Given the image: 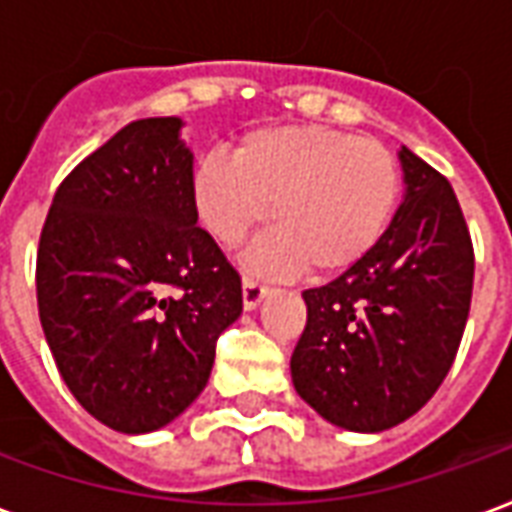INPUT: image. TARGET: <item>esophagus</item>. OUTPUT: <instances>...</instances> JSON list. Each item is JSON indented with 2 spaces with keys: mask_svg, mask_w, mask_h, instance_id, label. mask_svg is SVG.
<instances>
[{
  "mask_svg": "<svg viewBox=\"0 0 512 512\" xmlns=\"http://www.w3.org/2000/svg\"><path fill=\"white\" fill-rule=\"evenodd\" d=\"M267 294H270V289L264 283H259L256 278H242V305H245V311H253Z\"/></svg>",
  "mask_w": 512,
  "mask_h": 512,
  "instance_id": "34e87169",
  "label": "esophagus"
}]
</instances>
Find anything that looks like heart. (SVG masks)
Wrapping results in <instances>:
<instances>
[{"instance_id": "b5f03b06", "label": "heart", "mask_w": 512, "mask_h": 512, "mask_svg": "<svg viewBox=\"0 0 512 512\" xmlns=\"http://www.w3.org/2000/svg\"><path fill=\"white\" fill-rule=\"evenodd\" d=\"M190 188L204 229L226 248L270 215L275 229L251 251V267L333 275L379 245L401 171L374 138L324 125H270L245 133L234 158L204 155Z\"/></svg>"}]
</instances>
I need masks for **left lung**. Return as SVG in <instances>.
Wrapping results in <instances>:
<instances>
[{
  "mask_svg": "<svg viewBox=\"0 0 512 512\" xmlns=\"http://www.w3.org/2000/svg\"><path fill=\"white\" fill-rule=\"evenodd\" d=\"M404 201L365 259L302 292L308 322L292 354L294 390L327 423L379 434L420 412L464 335L475 253L453 188L398 149Z\"/></svg>",
  "mask_w": 512,
  "mask_h": 512,
  "instance_id": "8db88e82",
  "label": "left lung"
}]
</instances>
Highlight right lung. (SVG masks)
I'll list each match as a JSON object with an SVG mask.
<instances>
[{"label": "right lung", "mask_w": 512, "mask_h": 512, "mask_svg": "<svg viewBox=\"0 0 512 512\" xmlns=\"http://www.w3.org/2000/svg\"><path fill=\"white\" fill-rule=\"evenodd\" d=\"M182 119H136L70 171L37 248V308L70 393L119 434L169 425L240 319L237 270L199 226Z\"/></svg>", "instance_id": "right-lung-1"}]
</instances>
